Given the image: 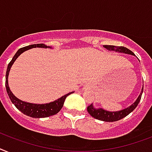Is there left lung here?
<instances>
[{
    "mask_svg": "<svg viewBox=\"0 0 152 152\" xmlns=\"http://www.w3.org/2000/svg\"><path fill=\"white\" fill-rule=\"evenodd\" d=\"M104 47L106 49H108V50H115L116 52H122L133 55H134V52H132L131 50H129L128 48H125V47L114 46V45H104ZM143 91H144V86H143L142 90H141V93L139 95L137 99L136 100V102H134L132 105L128 107L127 108L123 109V110L119 111V112H108V111L104 110L102 108H94V106L91 104L87 106V112L94 118L99 119V120L104 121V122H115V121L120 120V119H123L126 115H128L130 112H133L136 108V107L138 105L140 101Z\"/></svg>",
    "mask_w": 152,
    "mask_h": 152,
    "instance_id": "obj_1",
    "label": "left lung"
}]
</instances>
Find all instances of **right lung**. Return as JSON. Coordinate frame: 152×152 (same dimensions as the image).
<instances>
[{"label": "right lung", "instance_id": "add662e5", "mask_svg": "<svg viewBox=\"0 0 152 152\" xmlns=\"http://www.w3.org/2000/svg\"><path fill=\"white\" fill-rule=\"evenodd\" d=\"M33 48H50V47L47 46V45H45V44H32V45H29V46L20 48V49L15 53V55H14L13 58L12 59V61H10L9 64H8V69H7V72H6L5 76V87L6 90H7V93H8V97H9L11 102L15 104V106L18 108V110L23 112V114L26 115L28 116L33 117V118H46V117H49L50 116V115H54L57 114L59 111L61 110V108H62V106H63L64 104V102H65V98L68 97V95H69V94H72L73 92H71V93H69L67 94H65V95L62 96L61 98L56 100L55 102L43 104H32V103H28V102H23V101L18 99V98L12 93V91H10V88L9 87H8V74H9L10 69L12 67V64L14 63V61L16 60V58H17L23 51Z\"/></svg>", "mask_w": 152, "mask_h": 152}]
</instances>
